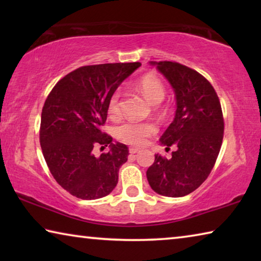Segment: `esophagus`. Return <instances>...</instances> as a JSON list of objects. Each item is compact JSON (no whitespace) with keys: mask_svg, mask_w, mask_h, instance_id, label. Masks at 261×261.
I'll use <instances>...</instances> for the list:
<instances>
[{"mask_svg":"<svg viewBox=\"0 0 261 261\" xmlns=\"http://www.w3.org/2000/svg\"><path fill=\"white\" fill-rule=\"evenodd\" d=\"M139 151H140V148H138V147H130L129 148V152L131 154H136V153H138Z\"/></svg>","mask_w":261,"mask_h":261,"instance_id":"obj_1","label":"esophagus"}]
</instances>
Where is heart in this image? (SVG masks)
<instances>
[{
  "label": "heart",
  "mask_w": 261,
  "mask_h": 261,
  "mask_svg": "<svg viewBox=\"0 0 261 261\" xmlns=\"http://www.w3.org/2000/svg\"><path fill=\"white\" fill-rule=\"evenodd\" d=\"M141 93L144 94L152 105H159L162 102L166 95V88L162 82L153 74H146L140 79L138 83ZM109 114L117 115L120 113V92H115L110 96L108 105ZM156 132V126L153 123L144 122H123L116 127L117 138L125 141V143L134 145H143L148 137Z\"/></svg>",
  "instance_id": "1"
}]
</instances>
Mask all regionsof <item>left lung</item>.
Listing matches in <instances>:
<instances>
[{"instance_id":"8db88e82","label":"left lung","mask_w":261,"mask_h":261,"mask_svg":"<svg viewBox=\"0 0 261 261\" xmlns=\"http://www.w3.org/2000/svg\"><path fill=\"white\" fill-rule=\"evenodd\" d=\"M173 87L176 99L174 121L160 144L176 146L170 159L155 154L146 171L148 184L166 197H184L208 177L218 159L224 123L220 100L207 79L196 70L176 62H149Z\"/></svg>"}]
</instances>
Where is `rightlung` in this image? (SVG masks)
<instances>
[{
  "label": "right lung",
  "instance_id": "add662e5",
  "mask_svg": "<svg viewBox=\"0 0 261 261\" xmlns=\"http://www.w3.org/2000/svg\"><path fill=\"white\" fill-rule=\"evenodd\" d=\"M135 63L86 65L56 84L41 113L40 145L53 177L84 200L108 196L118 182V170L129 149L101 131L109 99L124 79L140 67ZM110 145L100 157L93 148Z\"/></svg>",
  "mask_w": 261,
  "mask_h": 261
}]
</instances>
